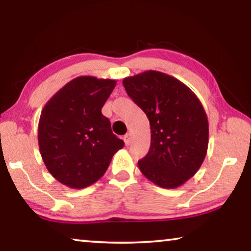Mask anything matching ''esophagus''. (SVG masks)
Returning <instances> with one entry per match:
<instances>
[{
  "label": "esophagus",
  "instance_id": "1",
  "mask_svg": "<svg viewBox=\"0 0 251 251\" xmlns=\"http://www.w3.org/2000/svg\"><path fill=\"white\" fill-rule=\"evenodd\" d=\"M131 141H133V137H131V134L130 133H128V134H126L125 136H124V142H125V144L127 146L128 145H130V143H131Z\"/></svg>",
  "mask_w": 251,
  "mask_h": 251
}]
</instances>
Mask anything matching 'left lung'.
I'll return each mask as SVG.
<instances>
[{"mask_svg": "<svg viewBox=\"0 0 251 251\" xmlns=\"http://www.w3.org/2000/svg\"><path fill=\"white\" fill-rule=\"evenodd\" d=\"M123 85L151 125L150 151L138 161L139 171L161 188L184 185L208 150L209 125L201 100L179 79L158 71L128 76Z\"/></svg>", "mask_w": 251, "mask_h": 251, "instance_id": "left-lung-1", "label": "left lung"}]
</instances>
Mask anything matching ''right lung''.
<instances>
[{"label": "right lung", "mask_w": 251, "mask_h": 251, "mask_svg": "<svg viewBox=\"0 0 251 251\" xmlns=\"http://www.w3.org/2000/svg\"><path fill=\"white\" fill-rule=\"evenodd\" d=\"M115 79L78 76L42 109L37 138L48 171L61 184L82 189L103 177L114 154L124 147L101 108Z\"/></svg>", "instance_id": "obj_1"}]
</instances>
